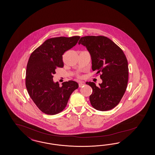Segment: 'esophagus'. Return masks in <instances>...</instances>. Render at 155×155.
Here are the masks:
<instances>
[{
  "instance_id": "obj_1",
  "label": "esophagus",
  "mask_w": 155,
  "mask_h": 155,
  "mask_svg": "<svg viewBox=\"0 0 155 155\" xmlns=\"http://www.w3.org/2000/svg\"><path fill=\"white\" fill-rule=\"evenodd\" d=\"M84 83L83 82H79V87H82L84 86Z\"/></svg>"
}]
</instances>
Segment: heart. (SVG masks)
<instances>
[{"instance_id":"heart-1","label":"heart","mask_w":155,"mask_h":155,"mask_svg":"<svg viewBox=\"0 0 155 155\" xmlns=\"http://www.w3.org/2000/svg\"><path fill=\"white\" fill-rule=\"evenodd\" d=\"M78 77H79V76H78Z\"/></svg>"}]
</instances>
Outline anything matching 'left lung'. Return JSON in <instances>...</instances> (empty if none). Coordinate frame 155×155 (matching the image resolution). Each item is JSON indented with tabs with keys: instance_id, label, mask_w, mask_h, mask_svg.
I'll list each match as a JSON object with an SVG mask.
<instances>
[{
	"instance_id": "1",
	"label": "left lung",
	"mask_w": 155,
	"mask_h": 155,
	"mask_svg": "<svg viewBox=\"0 0 155 155\" xmlns=\"http://www.w3.org/2000/svg\"><path fill=\"white\" fill-rule=\"evenodd\" d=\"M78 44L86 46L91 54L92 71L100 74L99 86L86 82L93 92L90 96L91 105L100 111L113 109L120 101L128 81V65L123 51L109 38L87 36L81 38Z\"/></svg>"
}]
</instances>
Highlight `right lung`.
Instances as JSON below:
<instances>
[{
  "label": "right lung",
  "mask_w": 155,
  "mask_h": 155,
  "mask_svg": "<svg viewBox=\"0 0 155 155\" xmlns=\"http://www.w3.org/2000/svg\"><path fill=\"white\" fill-rule=\"evenodd\" d=\"M80 38L58 37L46 40L31 53L27 65L26 86L31 98L42 113L55 115L66 107L72 92L78 88L75 81L64 82L61 87L53 81L57 68H63V55Z\"/></svg>",
  "instance_id": "obj_1"
}]
</instances>
